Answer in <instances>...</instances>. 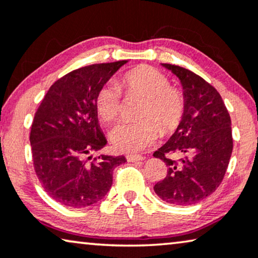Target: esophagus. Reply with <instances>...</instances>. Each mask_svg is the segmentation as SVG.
Here are the masks:
<instances>
[{"mask_svg": "<svg viewBox=\"0 0 258 258\" xmlns=\"http://www.w3.org/2000/svg\"><path fill=\"white\" fill-rule=\"evenodd\" d=\"M126 160L128 162H139L143 161L144 158L140 157V155H127V157H126Z\"/></svg>", "mask_w": 258, "mask_h": 258, "instance_id": "obj_1", "label": "esophagus"}]
</instances>
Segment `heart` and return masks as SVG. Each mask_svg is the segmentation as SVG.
I'll return each instance as SVG.
<instances>
[{"instance_id": "heart-1", "label": "heart", "mask_w": 258, "mask_h": 258, "mask_svg": "<svg viewBox=\"0 0 258 258\" xmlns=\"http://www.w3.org/2000/svg\"><path fill=\"white\" fill-rule=\"evenodd\" d=\"M122 91L126 97L143 98L139 110L141 120L120 122L111 131L110 138L115 150L122 153H138L155 144L162 134L175 131L186 112L183 93L170 86L169 79L157 69L139 65L125 72L120 85L107 82L96 94V111L104 122H112L121 111Z\"/></svg>"}]
</instances>
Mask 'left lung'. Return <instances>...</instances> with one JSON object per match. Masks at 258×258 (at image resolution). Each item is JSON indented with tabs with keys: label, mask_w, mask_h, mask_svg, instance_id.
Returning <instances> with one entry per match:
<instances>
[{
	"label": "left lung",
	"mask_w": 258,
	"mask_h": 258,
	"mask_svg": "<svg viewBox=\"0 0 258 258\" xmlns=\"http://www.w3.org/2000/svg\"><path fill=\"white\" fill-rule=\"evenodd\" d=\"M162 65L179 77L186 112L169 140L153 153L168 168L154 191L170 205H194L215 191L226 174L233 152L230 115L217 90L200 76Z\"/></svg>",
	"instance_id": "obj_1"
}]
</instances>
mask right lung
<instances>
[{
  "label": "right lung",
  "mask_w": 258,
  "mask_h": 258,
  "mask_svg": "<svg viewBox=\"0 0 258 258\" xmlns=\"http://www.w3.org/2000/svg\"><path fill=\"white\" fill-rule=\"evenodd\" d=\"M127 60L92 64L69 72L50 86L30 131L34 169L53 200L84 208L103 200L122 155H86L106 146L98 124L96 94Z\"/></svg>",
  "instance_id": "add662e5"
}]
</instances>
